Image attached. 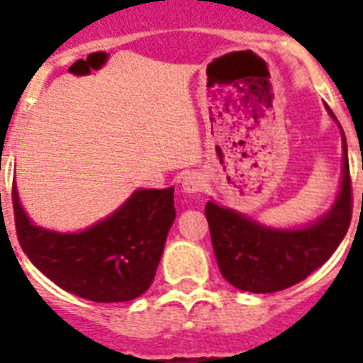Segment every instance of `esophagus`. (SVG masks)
<instances>
[{"mask_svg":"<svg viewBox=\"0 0 363 363\" xmlns=\"http://www.w3.org/2000/svg\"><path fill=\"white\" fill-rule=\"evenodd\" d=\"M205 188V177L198 171H190L182 177V190L186 194H199L203 192Z\"/></svg>","mask_w":363,"mask_h":363,"instance_id":"esophagus-1","label":"esophagus"}]
</instances>
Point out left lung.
<instances>
[{"mask_svg": "<svg viewBox=\"0 0 363 363\" xmlns=\"http://www.w3.org/2000/svg\"><path fill=\"white\" fill-rule=\"evenodd\" d=\"M328 113L333 116L330 109ZM205 216L216 262L230 284L254 294L279 292L298 284L328 262L350 226L352 186L345 133L341 190L332 209L311 226L299 230L265 228L213 201L205 205Z\"/></svg>", "mask_w": 363, "mask_h": 363, "instance_id": "left-lung-1", "label": "left lung"}]
</instances>
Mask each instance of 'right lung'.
<instances>
[{"label":"right lung","mask_w":363,"mask_h":363,"mask_svg":"<svg viewBox=\"0 0 363 363\" xmlns=\"http://www.w3.org/2000/svg\"><path fill=\"white\" fill-rule=\"evenodd\" d=\"M173 192L135 190L84 232L56 233L31 224L13 186L16 238L31 264L65 292L98 303L130 301L154 281L177 215Z\"/></svg>","instance_id":"add662e5"}]
</instances>
